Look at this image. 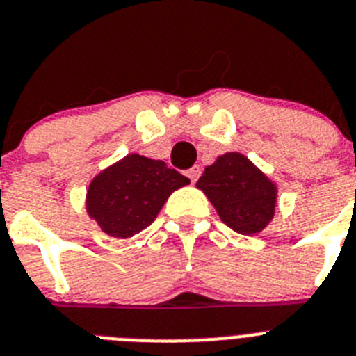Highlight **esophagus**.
<instances>
[{"instance_id": "esophagus-1", "label": "esophagus", "mask_w": 356, "mask_h": 356, "mask_svg": "<svg viewBox=\"0 0 356 356\" xmlns=\"http://www.w3.org/2000/svg\"><path fill=\"white\" fill-rule=\"evenodd\" d=\"M186 175H188V179H190L191 182H195L197 179H199V175H200V168H199V166H193V168L186 170Z\"/></svg>"}]
</instances>
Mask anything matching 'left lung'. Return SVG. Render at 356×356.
I'll list each match as a JSON object with an SVG mask.
<instances>
[{"instance_id":"8db88e82","label":"left lung","mask_w":356,"mask_h":356,"mask_svg":"<svg viewBox=\"0 0 356 356\" xmlns=\"http://www.w3.org/2000/svg\"><path fill=\"white\" fill-rule=\"evenodd\" d=\"M197 188L220 220L240 234L261 233L276 215L277 186L247 156L227 152L206 166Z\"/></svg>"}]
</instances>
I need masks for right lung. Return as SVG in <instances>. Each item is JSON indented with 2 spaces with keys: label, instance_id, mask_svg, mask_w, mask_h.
I'll list each match as a JSON object with an SVG mask.
<instances>
[{
  "label": "right lung",
  "instance_id": "obj_1",
  "mask_svg": "<svg viewBox=\"0 0 356 356\" xmlns=\"http://www.w3.org/2000/svg\"><path fill=\"white\" fill-rule=\"evenodd\" d=\"M190 179L165 161L127 154L92 177L86 193L89 218L113 238H131L156 220L168 197Z\"/></svg>",
  "mask_w": 356,
  "mask_h": 356
}]
</instances>
